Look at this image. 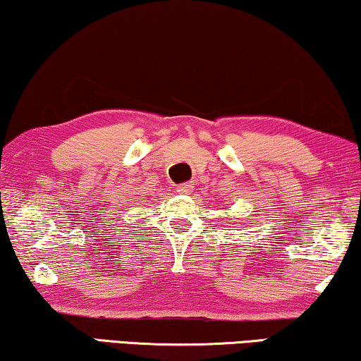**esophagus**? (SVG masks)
<instances>
[{
    "instance_id": "34e87169",
    "label": "esophagus",
    "mask_w": 361,
    "mask_h": 361,
    "mask_svg": "<svg viewBox=\"0 0 361 361\" xmlns=\"http://www.w3.org/2000/svg\"><path fill=\"white\" fill-rule=\"evenodd\" d=\"M176 192H180V195H191L192 185H190V183H183V185L176 186Z\"/></svg>"
}]
</instances>
